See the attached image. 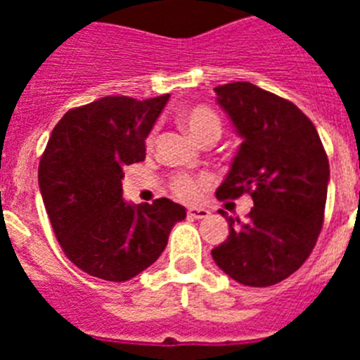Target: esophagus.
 Returning a JSON list of instances; mask_svg holds the SVG:
<instances>
[{"mask_svg": "<svg viewBox=\"0 0 360 360\" xmlns=\"http://www.w3.org/2000/svg\"><path fill=\"white\" fill-rule=\"evenodd\" d=\"M187 214H189V218L202 219V218H207L211 212H209L207 209H203V207H191L189 211H187Z\"/></svg>", "mask_w": 360, "mask_h": 360, "instance_id": "34e87169", "label": "esophagus"}]
</instances>
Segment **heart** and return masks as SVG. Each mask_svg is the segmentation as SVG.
<instances>
[{
    "mask_svg": "<svg viewBox=\"0 0 360 360\" xmlns=\"http://www.w3.org/2000/svg\"><path fill=\"white\" fill-rule=\"evenodd\" d=\"M182 122L196 142H205L209 139H218L221 135V122L211 108L196 106L186 111L182 115ZM153 139H149L151 144ZM209 176H189V174H178L171 180V189L178 198L186 202H195L200 198L202 191L209 186Z\"/></svg>",
    "mask_w": 360,
    "mask_h": 360,
    "instance_id": "obj_1",
    "label": "heart"
}]
</instances>
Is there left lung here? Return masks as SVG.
Masks as SVG:
<instances>
[{"label":"left lung","mask_w":360,"mask_h":360,"mask_svg":"<svg viewBox=\"0 0 360 360\" xmlns=\"http://www.w3.org/2000/svg\"><path fill=\"white\" fill-rule=\"evenodd\" d=\"M214 91L241 136L216 198L249 193L254 207L245 221L227 219L229 236L211 250L212 259L241 285L270 287L294 274L316 247L328 191V157L316 126L287 98L252 82H231Z\"/></svg>","instance_id":"8db88e82"}]
</instances>
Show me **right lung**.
<instances>
[{
	"mask_svg": "<svg viewBox=\"0 0 360 360\" xmlns=\"http://www.w3.org/2000/svg\"><path fill=\"white\" fill-rule=\"evenodd\" d=\"M169 95L103 97L66 111L39 162V189L57 241L86 274L128 281L157 262L186 207L122 198L124 167L146 158V139Z\"/></svg>",
	"mask_w": 360,
	"mask_h": 360,
	"instance_id": "1",
	"label": "right lung"
}]
</instances>
